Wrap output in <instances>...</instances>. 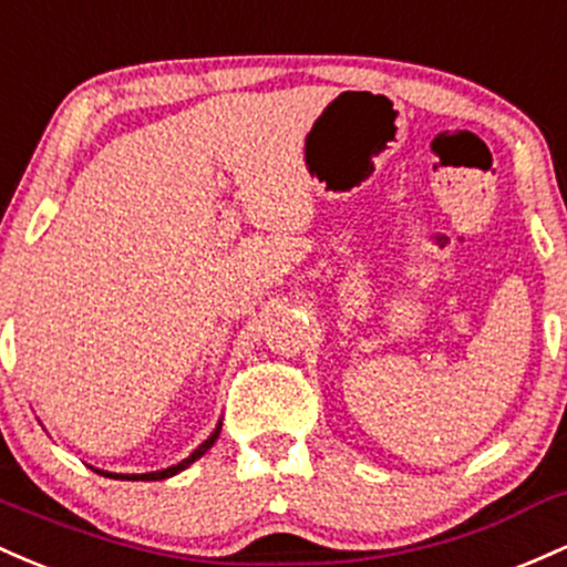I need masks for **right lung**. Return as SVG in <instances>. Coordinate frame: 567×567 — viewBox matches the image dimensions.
<instances>
[{
    "mask_svg": "<svg viewBox=\"0 0 567 567\" xmlns=\"http://www.w3.org/2000/svg\"><path fill=\"white\" fill-rule=\"evenodd\" d=\"M219 431H221V423L216 425V429H214V434L208 436L206 442H203L200 447L195 450L193 455H189V457H184V461H182V463H176V466H171V468H163V472H152V474H104V472H99V474H104V476H112V480H144V482H150V480H168V476L179 474L182 468H187L189 463H195V461H198L200 455H206L208 450H212V444L216 442V439H219Z\"/></svg>",
    "mask_w": 567,
    "mask_h": 567,
    "instance_id": "right-lung-1",
    "label": "right lung"
}]
</instances>
